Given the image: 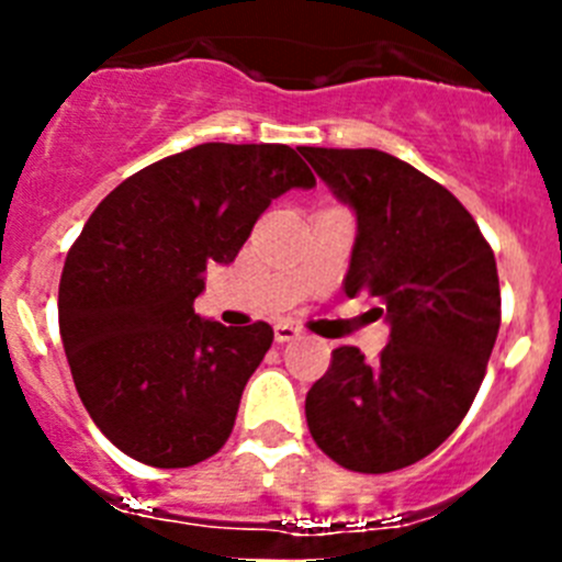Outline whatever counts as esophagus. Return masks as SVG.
Masks as SVG:
<instances>
[{
  "mask_svg": "<svg viewBox=\"0 0 562 562\" xmlns=\"http://www.w3.org/2000/svg\"><path fill=\"white\" fill-rule=\"evenodd\" d=\"M295 337H301V329L292 324H278L276 326V342H290L295 340Z\"/></svg>",
  "mask_w": 562,
  "mask_h": 562,
  "instance_id": "obj_1",
  "label": "esophagus"
}]
</instances>
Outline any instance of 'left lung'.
Listing matches in <instances>:
<instances>
[{"instance_id":"1","label":"left lung","mask_w":562,"mask_h":562,"mask_svg":"<svg viewBox=\"0 0 562 562\" xmlns=\"http://www.w3.org/2000/svg\"><path fill=\"white\" fill-rule=\"evenodd\" d=\"M357 216L346 295L391 324L380 360L355 346L306 394V425L331 461L391 473L434 453L464 419L493 355L501 290L493 247L445 186L376 148H301Z\"/></svg>"}]
</instances>
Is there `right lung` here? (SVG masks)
<instances>
[{
	"instance_id": "add662e5",
	"label": "right lung",
	"mask_w": 562,
	"mask_h": 562,
	"mask_svg": "<svg viewBox=\"0 0 562 562\" xmlns=\"http://www.w3.org/2000/svg\"><path fill=\"white\" fill-rule=\"evenodd\" d=\"M312 186L290 146L202 143L95 207L64 261L58 326L83 408L114 448L162 470L220 453L272 329L205 321L193 301L276 196Z\"/></svg>"
}]
</instances>
